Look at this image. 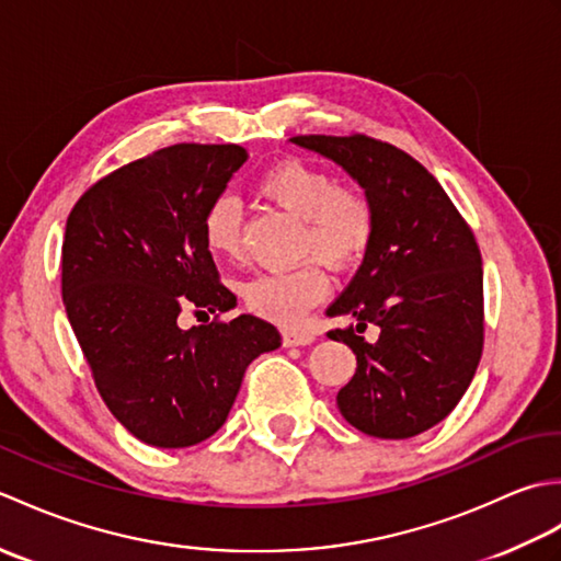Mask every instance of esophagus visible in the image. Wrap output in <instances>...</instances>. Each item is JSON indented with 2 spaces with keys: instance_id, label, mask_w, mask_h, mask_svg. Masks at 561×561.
<instances>
[{
  "instance_id": "esophagus-1",
  "label": "esophagus",
  "mask_w": 561,
  "mask_h": 561,
  "mask_svg": "<svg viewBox=\"0 0 561 561\" xmlns=\"http://www.w3.org/2000/svg\"><path fill=\"white\" fill-rule=\"evenodd\" d=\"M316 335L311 330H301V328H284L282 330V342L284 347H304V344H311Z\"/></svg>"
}]
</instances>
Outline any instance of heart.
I'll return each instance as SVG.
<instances>
[{
    "label": "heart",
    "mask_w": 561,
    "mask_h": 561,
    "mask_svg": "<svg viewBox=\"0 0 561 561\" xmlns=\"http://www.w3.org/2000/svg\"><path fill=\"white\" fill-rule=\"evenodd\" d=\"M257 193L304 224L299 253L325 265L347 270L356 265L374 243L376 207L366 190L337 185L335 175L316 163L284 159L260 175ZM202 238L211 255L238 260L243 253V214L233 195L211 199L202 217ZM243 301L250 311L296 323L328 294V274L316 262L289 270L265 272L243 284Z\"/></svg>",
    "instance_id": "heart-1"
}]
</instances>
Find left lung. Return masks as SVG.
I'll return each instance as SVG.
<instances>
[{"label":"left lung","instance_id":"8db88e82","mask_svg":"<svg viewBox=\"0 0 561 561\" xmlns=\"http://www.w3.org/2000/svg\"><path fill=\"white\" fill-rule=\"evenodd\" d=\"M289 141L342 165L376 207V236L328 316L356 354L337 392L344 420L376 438H410L453 412L478 371L484 342L482 257L470 226L436 178L398 147L364 135ZM379 328L366 343L358 332Z\"/></svg>","mask_w":561,"mask_h":561}]
</instances>
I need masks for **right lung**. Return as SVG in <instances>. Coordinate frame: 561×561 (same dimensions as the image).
<instances>
[{"label": "right lung", "instance_id": "add662e5", "mask_svg": "<svg viewBox=\"0 0 561 561\" xmlns=\"http://www.w3.org/2000/svg\"><path fill=\"white\" fill-rule=\"evenodd\" d=\"M248 159L238 145H173L101 178L71 209L62 243L69 325L113 416L157 448L217 434L248 364L277 350L257 316L183 330L178 316L226 313L202 217Z\"/></svg>", "mask_w": 561, "mask_h": 561}]
</instances>
